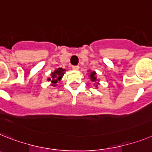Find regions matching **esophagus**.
<instances>
[{
  "mask_svg": "<svg viewBox=\"0 0 152 152\" xmlns=\"http://www.w3.org/2000/svg\"><path fill=\"white\" fill-rule=\"evenodd\" d=\"M72 69H73V70H78L79 67L77 65H73V66H72Z\"/></svg>",
  "mask_w": 152,
  "mask_h": 152,
  "instance_id": "esophagus-1",
  "label": "esophagus"
}]
</instances>
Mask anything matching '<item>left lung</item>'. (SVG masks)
I'll list each match as a JSON object with an SVG mask.
<instances>
[{
  "label": "left lung",
  "instance_id": "left-lung-1",
  "mask_svg": "<svg viewBox=\"0 0 152 152\" xmlns=\"http://www.w3.org/2000/svg\"><path fill=\"white\" fill-rule=\"evenodd\" d=\"M95 75H96V73H95V72H94V71H93V72H91V75H90L91 81H96V80H97V79H96ZM97 84H98V83H97ZM96 86H97V85H96Z\"/></svg>",
  "mask_w": 152,
  "mask_h": 152
}]
</instances>
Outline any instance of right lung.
<instances>
[{"label": "right lung", "instance_id": "obj_1", "mask_svg": "<svg viewBox=\"0 0 152 152\" xmlns=\"http://www.w3.org/2000/svg\"><path fill=\"white\" fill-rule=\"evenodd\" d=\"M64 71L65 70L61 68V67H59L57 70L54 71V72L51 73V77H49L48 80V81H50L52 82L53 86H55V84L58 82V81H60L61 77H63L64 74Z\"/></svg>", "mask_w": 152, "mask_h": 152}]
</instances>
